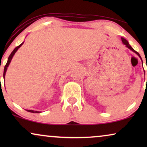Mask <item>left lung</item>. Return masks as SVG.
<instances>
[{
    "label": "left lung",
    "instance_id": "8db88e82",
    "mask_svg": "<svg viewBox=\"0 0 147 147\" xmlns=\"http://www.w3.org/2000/svg\"><path fill=\"white\" fill-rule=\"evenodd\" d=\"M121 39H122V43H123L124 44V45H125L126 46V47H127L128 48H129V49H130V50H132V51L134 52V53H136V54H137V55L140 57V59H141V57H140V55H139V53H138L137 51H136L135 50H134V49H133V48H132V47H131V46H130V45H129V43H128V42L127 41H126V40L125 39H124V38H121ZM146 82H147V79H146Z\"/></svg>",
    "mask_w": 147,
    "mask_h": 147
}]
</instances>
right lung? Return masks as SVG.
<instances>
[{"mask_svg": "<svg viewBox=\"0 0 147 147\" xmlns=\"http://www.w3.org/2000/svg\"><path fill=\"white\" fill-rule=\"evenodd\" d=\"M23 43H24V42H23ZM23 43H22L21 44V45H19V46H17V47H15V49H14L13 51H12V53H11V55H9V58H8L7 63V64H6V65H5V69H4V74H3V77H4V78H5V74H6V71H7V67H8V66H9V65L10 62H11V61L12 58H13V55H15V53H16V51H17L18 49H19V48L20 47H21V46L22 45H23ZM27 111L29 112H32V113H39V112H38V111H34V110H27Z\"/></svg>", "mask_w": 147, "mask_h": 147, "instance_id": "right-lung-1", "label": "right lung"}]
</instances>
